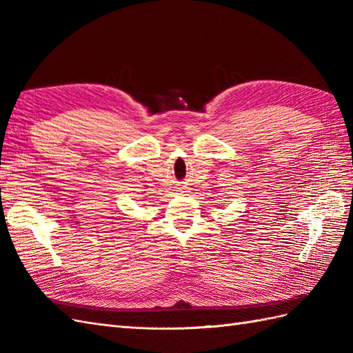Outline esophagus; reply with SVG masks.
Wrapping results in <instances>:
<instances>
[{
  "mask_svg": "<svg viewBox=\"0 0 353 353\" xmlns=\"http://www.w3.org/2000/svg\"><path fill=\"white\" fill-rule=\"evenodd\" d=\"M183 192H185V191H183Z\"/></svg>",
  "mask_w": 353,
  "mask_h": 353,
  "instance_id": "1",
  "label": "esophagus"
}]
</instances>
